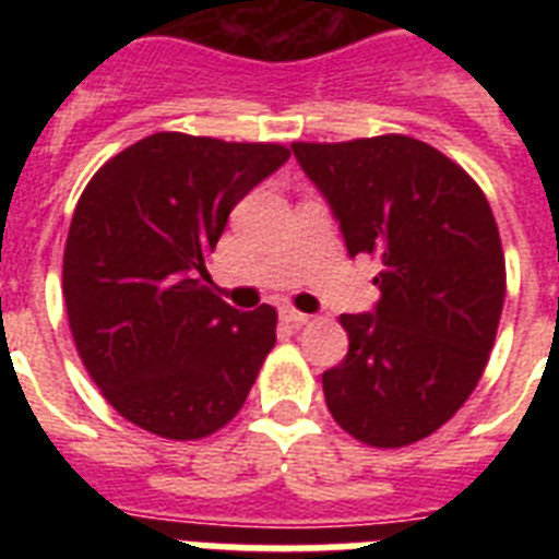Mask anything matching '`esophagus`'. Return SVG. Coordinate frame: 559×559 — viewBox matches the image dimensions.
Wrapping results in <instances>:
<instances>
[{
	"instance_id": "obj_1",
	"label": "esophagus",
	"mask_w": 559,
	"mask_h": 559,
	"mask_svg": "<svg viewBox=\"0 0 559 559\" xmlns=\"http://www.w3.org/2000/svg\"><path fill=\"white\" fill-rule=\"evenodd\" d=\"M280 319H283L285 324H294V328H302V324L310 322L308 313H299V310H294V308L280 310Z\"/></svg>"
}]
</instances>
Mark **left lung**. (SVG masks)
Wrapping results in <instances>:
<instances>
[{
    "label": "left lung",
    "instance_id": "8db88e82",
    "mask_svg": "<svg viewBox=\"0 0 559 559\" xmlns=\"http://www.w3.org/2000/svg\"><path fill=\"white\" fill-rule=\"evenodd\" d=\"M349 257H374L372 313H344L349 349L322 374L333 419L374 448L428 437L481 378L507 294L501 237L476 181L412 136L294 142Z\"/></svg>",
    "mask_w": 559,
    "mask_h": 559
}]
</instances>
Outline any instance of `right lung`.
Instances as JSON below:
<instances>
[{
	"instance_id": "obj_1",
	"label": "right lung",
	"mask_w": 559,
	"mask_h": 559,
	"mask_svg": "<svg viewBox=\"0 0 559 559\" xmlns=\"http://www.w3.org/2000/svg\"><path fill=\"white\" fill-rule=\"evenodd\" d=\"M290 159L283 145L162 131L88 181L63 249L69 328L92 380L165 439L224 428L276 341V310L240 313L206 285L229 212Z\"/></svg>"
}]
</instances>
